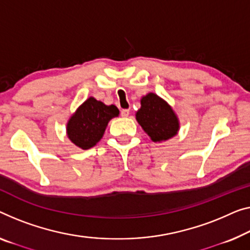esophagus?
Listing matches in <instances>:
<instances>
[{
    "label": "esophagus",
    "instance_id": "esophagus-1",
    "mask_svg": "<svg viewBox=\"0 0 250 250\" xmlns=\"http://www.w3.org/2000/svg\"><path fill=\"white\" fill-rule=\"evenodd\" d=\"M129 114H130V111L129 110H126V109L121 110V117L126 118V117H129Z\"/></svg>",
    "mask_w": 250,
    "mask_h": 250
}]
</instances>
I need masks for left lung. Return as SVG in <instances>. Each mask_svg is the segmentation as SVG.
<instances>
[{
    "instance_id": "1",
    "label": "left lung",
    "mask_w": 250,
    "mask_h": 250,
    "mask_svg": "<svg viewBox=\"0 0 250 250\" xmlns=\"http://www.w3.org/2000/svg\"><path fill=\"white\" fill-rule=\"evenodd\" d=\"M136 120L154 143L175 137L180 130V120L173 107L155 93H148L140 100Z\"/></svg>"
}]
</instances>
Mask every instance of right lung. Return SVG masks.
Wrapping results in <instances>:
<instances>
[{"instance_id":"right-lung-1","label":"right lung","mask_w":250,"mask_h":250,"mask_svg":"<svg viewBox=\"0 0 250 250\" xmlns=\"http://www.w3.org/2000/svg\"><path fill=\"white\" fill-rule=\"evenodd\" d=\"M118 115L117 106L105 105L91 96L77 107L67 121V137L75 146L86 150L102 139L109 121Z\"/></svg>"}]
</instances>
